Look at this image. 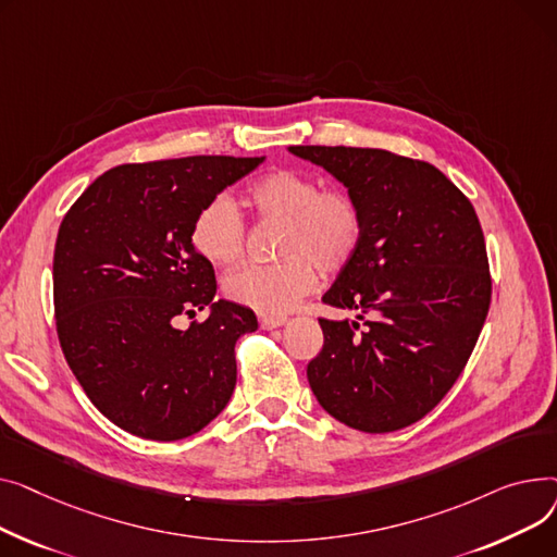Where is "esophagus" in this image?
<instances>
[{
    "label": "esophagus",
    "mask_w": 557,
    "mask_h": 557,
    "mask_svg": "<svg viewBox=\"0 0 557 557\" xmlns=\"http://www.w3.org/2000/svg\"><path fill=\"white\" fill-rule=\"evenodd\" d=\"M258 321H260V329H263V331H274V329H278V325L287 323V317H270V314H260V317H258Z\"/></svg>",
    "instance_id": "esophagus-1"
}]
</instances>
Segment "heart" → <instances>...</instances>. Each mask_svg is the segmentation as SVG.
Returning <instances> with one entry per match:
<instances>
[{
  "instance_id": "b5f03b06",
  "label": "heart",
  "mask_w": 557,
  "mask_h": 557,
  "mask_svg": "<svg viewBox=\"0 0 557 557\" xmlns=\"http://www.w3.org/2000/svg\"><path fill=\"white\" fill-rule=\"evenodd\" d=\"M260 222H283L274 265H245L224 276V294L260 314L281 317L314 289L319 272L339 274L362 247L364 213L350 193L323 188L312 175L274 171L247 193ZM190 243L213 265H232L245 247V222L236 205L218 195L190 226Z\"/></svg>"
}]
</instances>
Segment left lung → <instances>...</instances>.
I'll use <instances>...</instances> for the list:
<instances>
[{
	"instance_id": "1",
	"label": "left lung",
	"mask_w": 557,
	"mask_h": 557,
	"mask_svg": "<svg viewBox=\"0 0 557 557\" xmlns=\"http://www.w3.org/2000/svg\"><path fill=\"white\" fill-rule=\"evenodd\" d=\"M339 180L364 213V238L323 304L357 321L319 319L308 364L319 405L386 434L428 416L463 373L490 308L485 240L474 207L436 166L380 148L289 146Z\"/></svg>"
}]
</instances>
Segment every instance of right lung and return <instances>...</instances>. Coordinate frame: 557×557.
<instances>
[{"label": "right lung", "instance_id": "add662e5", "mask_svg": "<svg viewBox=\"0 0 557 557\" xmlns=\"http://www.w3.org/2000/svg\"><path fill=\"white\" fill-rule=\"evenodd\" d=\"M265 157L200 154L123 163L62 218L53 251L58 339L94 407L150 441L198 434L236 386V342L256 314L213 301L215 274L195 251L200 209ZM210 308L180 332V313Z\"/></svg>", "mask_w": 557, "mask_h": 557}]
</instances>
